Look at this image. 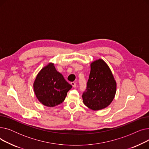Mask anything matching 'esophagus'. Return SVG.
I'll use <instances>...</instances> for the list:
<instances>
[{
    "mask_svg": "<svg viewBox=\"0 0 149 149\" xmlns=\"http://www.w3.org/2000/svg\"><path fill=\"white\" fill-rule=\"evenodd\" d=\"M71 85L72 86L73 88H76V86H77V84L75 82H72Z\"/></svg>",
    "mask_w": 149,
    "mask_h": 149,
    "instance_id": "obj_1",
    "label": "esophagus"
}]
</instances>
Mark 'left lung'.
<instances>
[{
	"label": "left lung",
	"mask_w": 149,
	"mask_h": 149,
	"mask_svg": "<svg viewBox=\"0 0 149 149\" xmlns=\"http://www.w3.org/2000/svg\"><path fill=\"white\" fill-rule=\"evenodd\" d=\"M116 91V82L110 68L99 58L91 63L87 88L82 95L83 103L93 111H99L111 104Z\"/></svg>",
	"instance_id": "obj_1"
}]
</instances>
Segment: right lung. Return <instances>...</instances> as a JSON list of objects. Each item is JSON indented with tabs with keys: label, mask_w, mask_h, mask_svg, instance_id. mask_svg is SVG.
I'll list each match as a JSON object with an SVG mask.
<instances>
[{
	"label": "right lung",
	"mask_w": 149,
	"mask_h": 149,
	"mask_svg": "<svg viewBox=\"0 0 149 149\" xmlns=\"http://www.w3.org/2000/svg\"><path fill=\"white\" fill-rule=\"evenodd\" d=\"M33 88L39 102L45 106L52 107L65 100L72 86L57 71L54 63H49L37 74Z\"/></svg>",
	"instance_id": "1"
}]
</instances>
